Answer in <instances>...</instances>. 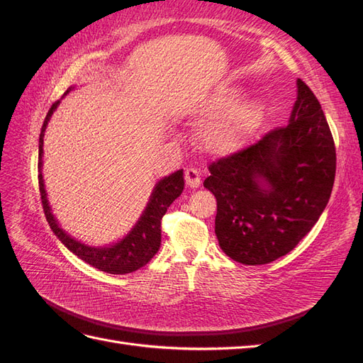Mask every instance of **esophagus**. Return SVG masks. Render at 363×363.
<instances>
[{
    "label": "esophagus",
    "mask_w": 363,
    "mask_h": 363,
    "mask_svg": "<svg viewBox=\"0 0 363 363\" xmlns=\"http://www.w3.org/2000/svg\"><path fill=\"white\" fill-rule=\"evenodd\" d=\"M184 180L189 188H199L201 183V172L196 168H188L184 171Z\"/></svg>",
    "instance_id": "obj_1"
}]
</instances>
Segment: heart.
<instances>
[{
  "label": "heart",
  "instance_id": "1",
  "mask_svg": "<svg viewBox=\"0 0 363 363\" xmlns=\"http://www.w3.org/2000/svg\"><path fill=\"white\" fill-rule=\"evenodd\" d=\"M238 96L239 91L233 89V87L216 89L196 106L195 116L199 119L213 118L232 106L238 100ZM262 116L263 106L256 100L235 104L225 114L215 118L211 124L204 127L201 138L206 148L213 152L236 150L256 130Z\"/></svg>",
  "mask_w": 363,
  "mask_h": 363
}]
</instances>
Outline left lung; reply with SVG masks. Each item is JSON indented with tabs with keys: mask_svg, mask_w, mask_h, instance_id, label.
Masks as SVG:
<instances>
[{
	"mask_svg": "<svg viewBox=\"0 0 363 363\" xmlns=\"http://www.w3.org/2000/svg\"><path fill=\"white\" fill-rule=\"evenodd\" d=\"M289 124L208 164L204 188L216 199L215 233L225 255L263 265L288 255L330 199L336 148L320 101L303 80Z\"/></svg>",
	"mask_w": 363,
	"mask_h": 363,
	"instance_id": "left-lung-1",
	"label": "left lung"
}]
</instances>
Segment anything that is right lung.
<instances>
[{
  "label": "right lung",
  "instance_id": "1",
  "mask_svg": "<svg viewBox=\"0 0 363 363\" xmlns=\"http://www.w3.org/2000/svg\"><path fill=\"white\" fill-rule=\"evenodd\" d=\"M60 101L57 100L51 106V108L47 113L45 121H43V125L40 130L39 136V192H40V200L43 212H45V218L54 232L60 240L62 244L67 247L69 251H72L77 257H80L86 263H89L91 267L108 272V274H128L133 272L152 259L160 247V239H162V218L167 213L168 207L172 204V201L180 196L184 188V179H183V169L171 174L169 177H164L160 180L155 191L151 194L150 203L147 204V208L142 213L138 224L133 227V230L123 239L119 240L118 244L112 247H104V248H94L87 247L79 240L72 239L69 235H67L63 230L59 227L57 221L54 219L51 208L48 206L45 188H43V180H42V155H43V133H45V128L48 121L56 111V107Z\"/></svg>",
  "mask_w": 363,
  "mask_h": 363
}]
</instances>
